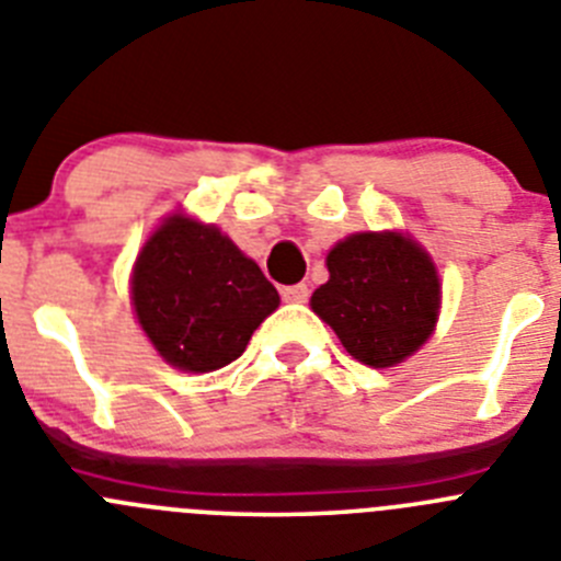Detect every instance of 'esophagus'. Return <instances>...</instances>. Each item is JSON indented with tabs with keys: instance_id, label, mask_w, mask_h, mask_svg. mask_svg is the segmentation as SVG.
Here are the masks:
<instances>
[{
	"instance_id": "1",
	"label": "esophagus",
	"mask_w": 561,
	"mask_h": 561,
	"mask_svg": "<svg viewBox=\"0 0 561 561\" xmlns=\"http://www.w3.org/2000/svg\"><path fill=\"white\" fill-rule=\"evenodd\" d=\"M280 297H284L286 304H306V300H309V286H284V289H280Z\"/></svg>"
}]
</instances>
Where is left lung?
<instances>
[{
  "label": "left lung",
  "mask_w": 561,
  "mask_h": 561,
  "mask_svg": "<svg viewBox=\"0 0 561 561\" xmlns=\"http://www.w3.org/2000/svg\"><path fill=\"white\" fill-rule=\"evenodd\" d=\"M329 284L311 309L354 359L390 368L427 342L438 320L440 284L433 261L399 232H359L329 252Z\"/></svg>",
  "instance_id": "8db88e82"
}]
</instances>
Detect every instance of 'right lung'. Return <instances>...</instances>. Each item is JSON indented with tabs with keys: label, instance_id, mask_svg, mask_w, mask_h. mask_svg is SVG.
Wrapping results in <instances>:
<instances>
[{
	"label": "right lung",
	"instance_id": "right-lung-1",
	"mask_svg": "<svg viewBox=\"0 0 561 561\" xmlns=\"http://www.w3.org/2000/svg\"><path fill=\"white\" fill-rule=\"evenodd\" d=\"M142 331L173 368L207 374L244 354L280 297L255 261L216 227L171 216L142 247L131 277Z\"/></svg>",
	"mask_w": 561,
	"mask_h": 561
}]
</instances>
